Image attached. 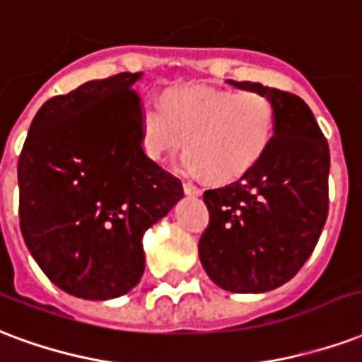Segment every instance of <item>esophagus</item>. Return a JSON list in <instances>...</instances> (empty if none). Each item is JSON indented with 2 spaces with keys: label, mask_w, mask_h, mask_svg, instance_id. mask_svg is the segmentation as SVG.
<instances>
[{
  "label": "esophagus",
  "mask_w": 362,
  "mask_h": 362,
  "mask_svg": "<svg viewBox=\"0 0 362 362\" xmlns=\"http://www.w3.org/2000/svg\"><path fill=\"white\" fill-rule=\"evenodd\" d=\"M183 191H185V194H187V197H199L200 192H202V189H200V187H197V185H192V183H185Z\"/></svg>",
  "instance_id": "34e87169"
}]
</instances>
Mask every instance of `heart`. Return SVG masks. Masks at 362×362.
Instances as JSON below:
<instances>
[{
	"mask_svg": "<svg viewBox=\"0 0 362 362\" xmlns=\"http://www.w3.org/2000/svg\"><path fill=\"white\" fill-rule=\"evenodd\" d=\"M274 131V104L252 90L173 88L160 105L144 102L139 110V141L150 160L162 162L185 142L183 170L220 183L247 173L270 146Z\"/></svg>",
	"mask_w": 362,
	"mask_h": 362,
	"instance_id": "obj_1",
	"label": "heart"
}]
</instances>
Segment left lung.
Here are the masks:
<instances>
[{"mask_svg":"<svg viewBox=\"0 0 362 362\" xmlns=\"http://www.w3.org/2000/svg\"><path fill=\"white\" fill-rule=\"evenodd\" d=\"M264 94L276 110L270 146L241 177L202 194L210 223L199 241L208 278L231 293L284 286L313 255L328 218V142L299 96L260 83H235Z\"/></svg>","mask_w":362,"mask_h":362,"instance_id":"8db88e82","label":"left lung"}]
</instances>
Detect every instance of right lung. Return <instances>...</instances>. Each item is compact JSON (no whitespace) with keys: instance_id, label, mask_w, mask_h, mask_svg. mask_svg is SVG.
<instances>
[{"instance_id":"obj_1","label":"right lung","mask_w":362,"mask_h":362,"mask_svg":"<svg viewBox=\"0 0 362 362\" xmlns=\"http://www.w3.org/2000/svg\"><path fill=\"white\" fill-rule=\"evenodd\" d=\"M142 73L88 81L34 115L17 165L21 233L52 284L121 297L144 274L142 235L183 199L139 141Z\"/></svg>"}]
</instances>
